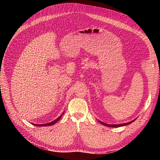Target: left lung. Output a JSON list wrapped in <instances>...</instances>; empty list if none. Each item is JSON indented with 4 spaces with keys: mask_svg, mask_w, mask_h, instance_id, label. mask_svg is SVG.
<instances>
[{
    "mask_svg": "<svg viewBox=\"0 0 160 160\" xmlns=\"http://www.w3.org/2000/svg\"><path fill=\"white\" fill-rule=\"evenodd\" d=\"M136 119H134L129 122H127V123H124V124H106V123H104L102 121H98L100 124H102L103 125H105L106 126V127H112V128H118V127H123V126H125V125H128V124H130V123L133 122L134 121H135Z\"/></svg>",
    "mask_w": 160,
    "mask_h": 160,
    "instance_id": "obj_1",
    "label": "left lung"
}]
</instances>
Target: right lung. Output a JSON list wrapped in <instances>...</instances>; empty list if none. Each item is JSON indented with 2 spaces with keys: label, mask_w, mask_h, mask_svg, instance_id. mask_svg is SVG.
I'll list each match as a JSON object with an SVG mask.
<instances>
[{
  "label": "right lung",
  "mask_w": 160,
  "mask_h": 160,
  "mask_svg": "<svg viewBox=\"0 0 160 160\" xmlns=\"http://www.w3.org/2000/svg\"><path fill=\"white\" fill-rule=\"evenodd\" d=\"M63 113H64V112L62 113V115L61 116L59 117L58 118H57L56 120L53 121L52 122H49V123H46V124H33L34 126H37V127H47V126H51V125H53V124H56V123L59 120H60V119H61V117H62V115H63Z\"/></svg>",
  "instance_id": "add662e5"
}]
</instances>
